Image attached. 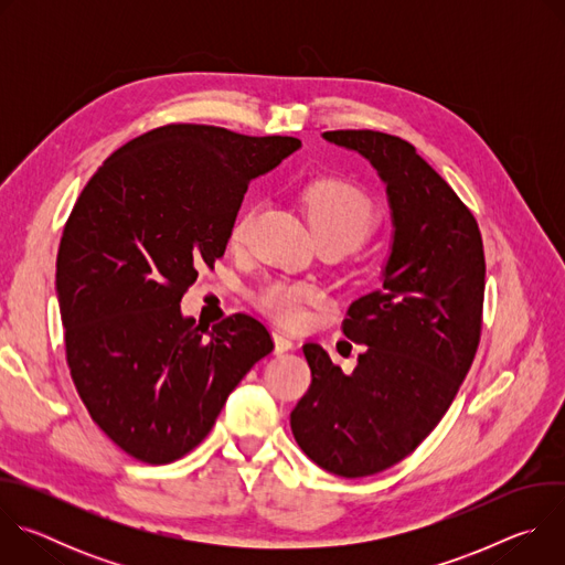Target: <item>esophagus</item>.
I'll list each match as a JSON object with an SVG mask.
<instances>
[{"label":"esophagus","instance_id":"1","mask_svg":"<svg viewBox=\"0 0 565 565\" xmlns=\"http://www.w3.org/2000/svg\"><path fill=\"white\" fill-rule=\"evenodd\" d=\"M0 312H2V308H0ZM273 340H275V353H277V355H284V353H288V351L292 349V340H288V338L281 335V333H275Z\"/></svg>","mask_w":565,"mask_h":565}]
</instances>
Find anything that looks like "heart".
I'll list each match as a JSON object with an SVG mask.
<instances>
[{"label": "heart", "mask_w": 565, "mask_h": 565, "mask_svg": "<svg viewBox=\"0 0 565 565\" xmlns=\"http://www.w3.org/2000/svg\"><path fill=\"white\" fill-rule=\"evenodd\" d=\"M301 199L317 241H340L351 250L373 232L377 223V210L371 196L349 181H315L303 190ZM253 218L255 207L246 210L234 221L230 230L232 244H244ZM312 297L315 290L306 284L273 281L259 290L257 303L281 324L297 327L303 319V303H308Z\"/></svg>", "instance_id": "obj_1"}]
</instances>
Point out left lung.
I'll return each instance as SVG.
<instances>
[{
  "label": "left lung",
  "mask_w": 565,
  "mask_h": 565,
  "mask_svg": "<svg viewBox=\"0 0 565 565\" xmlns=\"http://www.w3.org/2000/svg\"><path fill=\"white\" fill-rule=\"evenodd\" d=\"M321 136L375 168L393 241L380 288L355 299L342 324L366 347L355 371L303 344L312 382L290 429L321 469L360 478L409 456L449 409L480 340L486 255L473 214L414 145L371 129Z\"/></svg>",
  "instance_id": "8db88e82"
}]
</instances>
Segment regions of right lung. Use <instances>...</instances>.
<instances>
[{
    "label": "right lung",
    "instance_id": "add662e5",
    "mask_svg": "<svg viewBox=\"0 0 565 565\" xmlns=\"http://www.w3.org/2000/svg\"><path fill=\"white\" fill-rule=\"evenodd\" d=\"M299 147L166 125L116 149L73 205L55 264L66 362L94 423L136 460L192 451L273 351L255 317L236 312L210 331L181 299L223 257L250 181Z\"/></svg>",
    "mask_w": 565,
    "mask_h": 565
}]
</instances>
